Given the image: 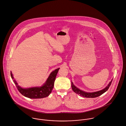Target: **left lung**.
<instances>
[{
	"mask_svg": "<svg viewBox=\"0 0 126 126\" xmlns=\"http://www.w3.org/2000/svg\"><path fill=\"white\" fill-rule=\"evenodd\" d=\"M112 81V80H111V81L110 82L108 86H107L103 90H101L100 91L96 92H94V93H86L84 91H82L79 90V89H78L77 88H76V86L73 84V82H72V90L75 93H76V94H78L81 96L86 97V98H94V97H96L100 96L101 95H102L103 94H104L107 91H108V90L109 89V87H110Z\"/></svg>",
	"mask_w": 126,
	"mask_h": 126,
	"instance_id": "obj_1",
	"label": "left lung"
}]
</instances>
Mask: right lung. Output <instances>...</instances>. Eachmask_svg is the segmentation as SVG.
<instances>
[{"mask_svg": "<svg viewBox=\"0 0 126 126\" xmlns=\"http://www.w3.org/2000/svg\"><path fill=\"white\" fill-rule=\"evenodd\" d=\"M59 70V68L56 69L51 73L48 79L45 83L40 87H33L28 89H23L17 85L16 81L13 80L16 85V87L18 91L24 96L32 99L42 98L47 97L49 95L53 88L54 83L57 74ZM11 76L12 79H14V77L12 72Z\"/></svg>", "mask_w": 126, "mask_h": 126, "instance_id": "add662e5", "label": "right lung"}]
</instances>
